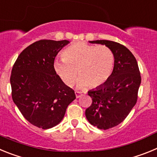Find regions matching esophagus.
<instances>
[{"label": "esophagus", "mask_w": 157, "mask_h": 157, "mask_svg": "<svg viewBox=\"0 0 157 157\" xmlns=\"http://www.w3.org/2000/svg\"><path fill=\"white\" fill-rule=\"evenodd\" d=\"M82 95V93L78 92V91H75V96H76V98H79Z\"/></svg>", "instance_id": "1"}]
</instances>
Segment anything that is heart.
<instances>
[{
	"label": "heart",
	"mask_w": 157,
	"mask_h": 157,
	"mask_svg": "<svg viewBox=\"0 0 157 157\" xmlns=\"http://www.w3.org/2000/svg\"><path fill=\"white\" fill-rule=\"evenodd\" d=\"M63 58L54 61V71L67 86L74 85L78 75V89L104 85L112 75L116 61L110 48L85 42L75 43L65 48Z\"/></svg>",
	"instance_id": "1"
}]
</instances>
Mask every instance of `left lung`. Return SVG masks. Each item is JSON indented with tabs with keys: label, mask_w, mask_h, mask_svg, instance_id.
Masks as SVG:
<instances>
[{
	"label": "left lung",
	"mask_w": 157,
	"mask_h": 157,
	"mask_svg": "<svg viewBox=\"0 0 157 157\" xmlns=\"http://www.w3.org/2000/svg\"><path fill=\"white\" fill-rule=\"evenodd\" d=\"M90 42L105 45L115 55L112 75L104 85L89 91L93 101L86 110V117L90 124L108 130L121 123L135 105L141 75L138 62L127 47L108 40Z\"/></svg>",
	"instance_id": "obj_1"
}]
</instances>
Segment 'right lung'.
<instances>
[{
	"label": "right lung",
	"instance_id": "obj_1",
	"mask_svg": "<svg viewBox=\"0 0 157 157\" xmlns=\"http://www.w3.org/2000/svg\"><path fill=\"white\" fill-rule=\"evenodd\" d=\"M68 43L67 40L35 41L19 54L12 67L14 103L29 123L44 130L59 124L76 98L53 68L55 57Z\"/></svg>",
	"mask_w": 157,
	"mask_h": 157
}]
</instances>
